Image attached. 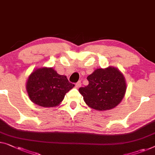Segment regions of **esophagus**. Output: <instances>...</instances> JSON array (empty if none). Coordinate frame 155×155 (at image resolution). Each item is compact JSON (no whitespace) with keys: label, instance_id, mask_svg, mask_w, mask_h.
Listing matches in <instances>:
<instances>
[{"label":"esophagus","instance_id":"1","mask_svg":"<svg viewBox=\"0 0 155 155\" xmlns=\"http://www.w3.org/2000/svg\"><path fill=\"white\" fill-rule=\"evenodd\" d=\"M76 87H77V88H78V87H80L81 86V81H78L77 84H76Z\"/></svg>","mask_w":155,"mask_h":155}]
</instances>
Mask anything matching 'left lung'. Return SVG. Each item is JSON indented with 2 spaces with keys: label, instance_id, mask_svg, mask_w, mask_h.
<instances>
[{
  "label": "left lung",
  "instance_id": "left-lung-1",
  "mask_svg": "<svg viewBox=\"0 0 155 155\" xmlns=\"http://www.w3.org/2000/svg\"><path fill=\"white\" fill-rule=\"evenodd\" d=\"M89 84L78 91L86 104L97 110H110L120 103L125 94V78L120 71L109 66L97 69L87 77Z\"/></svg>",
  "mask_w": 155,
  "mask_h": 155
}]
</instances>
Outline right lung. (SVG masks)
I'll return each instance as SVG.
<instances>
[{"mask_svg":"<svg viewBox=\"0 0 155 155\" xmlns=\"http://www.w3.org/2000/svg\"><path fill=\"white\" fill-rule=\"evenodd\" d=\"M74 86L66 76L58 74L51 68H41L31 74L26 87L34 104L42 107H54L61 104Z\"/></svg>","mask_w":155,"mask_h":155,"instance_id":"right-lung-1","label":"right lung"}]
</instances>
